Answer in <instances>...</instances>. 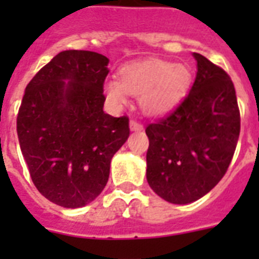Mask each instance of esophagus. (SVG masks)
<instances>
[{
	"label": "esophagus",
	"mask_w": 259,
	"mask_h": 259,
	"mask_svg": "<svg viewBox=\"0 0 259 259\" xmlns=\"http://www.w3.org/2000/svg\"><path fill=\"white\" fill-rule=\"evenodd\" d=\"M144 129V126L137 121H130V130L132 132H141Z\"/></svg>",
	"instance_id": "obj_1"
}]
</instances>
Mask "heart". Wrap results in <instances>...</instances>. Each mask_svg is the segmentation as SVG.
I'll return each instance as SVG.
<instances>
[{
    "label": "heart",
    "instance_id": "b5f03b06",
    "mask_svg": "<svg viewBox=\"0 0 259 259\" xmlns=\"http://www.w3.org/2000/svg\"><path fill=\"white\" fill-rule=\"evenodd\" d=\"M191 84L192 72L183 63L148 60L123 67L119 71V80H106L105 94L114 106L126 105L127 94L137 95L144 113L162 115L184 99Z\"/></svg>",
    "mask_w": 259,
    "mask_h": 259
}]
</instances>
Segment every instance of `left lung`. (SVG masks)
Wrapping results in <instances>:
<instances>
[{
  "label": "left lung",
  "mask_w": 259,
  "mask_h": 259,
  "mask_svg": "<svg viewBox=\"0 0 259 259\" xmlns=\"http://www.w3.org/2000/svg\"><path fill=\"white\" fill-rule=\"evenodd\" d=\"M197 72L191 91L168 117L146 126V180L173 204H188L225 176L237 148L241 117L226 71L193 52Z\"/></svg>",
  "instance_id": "8db88e82"
}]
</instances>
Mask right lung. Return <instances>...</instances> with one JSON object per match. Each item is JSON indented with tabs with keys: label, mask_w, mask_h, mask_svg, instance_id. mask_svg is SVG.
I'll return each mask as SVG.
<instances>
[{
	"label": "right lung",
	"mask_w": 259,
	"mask_h": 259,
	"mask_svg": "<svg viewBox=\"0 0 259 259\" xmlns=\"http://www.w3.org/2000/svg\"><path fill=\"white\" fill-rule=\"evenodd\" d=\"M107 66L97 52L63 51L28 83L18 110V142L32 181L66 208L99 196L130 134L129 118L103 111Z\"/></svg>",
	"instance_id": "obj_1"
}]
</instances>
